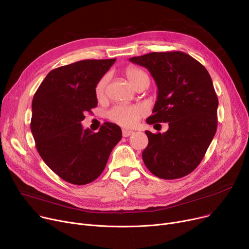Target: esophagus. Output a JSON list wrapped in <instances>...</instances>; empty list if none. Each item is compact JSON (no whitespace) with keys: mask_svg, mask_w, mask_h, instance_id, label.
<instances>
[{"mask_svg":"<svg viewBox=\"0 0 249 249\" xmlns=\"http://www.w3.org/2000/svg\"><path fill=\"white\" fill-rule=\"evenodd\" d=\"M133 131H129V129H125V128H124L123 129V137H124V138H127V137H129L131 135H133Z\"/></svg>","mask_w":249,"mask_h":249,"instance_id":"obj_1","label":"esophagus"}]
</instances>
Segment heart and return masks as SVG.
I'll use <instances>...</instances> for the list:
<instances>
[{"instance_id": "1", "label": "heart", "mask_w": 249, "mask_h": 249, "mask_svg": "<svg viewBox=\"0 0 249 249\" xmlns=\"http://www.w3.org/2000/svg\"><path fill=\"white\" fill-rule=\"evenodd\" d=\"M124 74L131 84L136 88L140 83L143 81H149V76L137 67L129 66L125 69ZM108 83V76L104 75L102 76L99 81L97 82L95 87V94L98 99H102L105 96L106 86ZM146 114V108L142 105H127V104H121L116 105L108 112L109 120L113 123L125 126V127H132L135 126L142 116Z\"/></svg>"}]
</instances>
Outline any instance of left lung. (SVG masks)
Here are the masks:
<instances>
[{
  "mask_svg": "<svg viewBox=\"0 0 249 249\" xmlns=\"http://www.w3.org/2000/svg\"><path fill=\"white\" fill-rule=\"evenodd\" d=\"M149 70L158 87L147 124L168 123L166 133L146 131L149 143L142 157L159 178L176 179L193 172L214 138L218 97L207 69L182 52L150 53L129 58Z\"/></svg>",
  "mask_w": 249,
  "mask_h": 249,
  "instance_id": "obj_1",
  "label": "left lung"
}]
</instances>
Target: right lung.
<instances>
[{
    "label": "right lung",
    "mask_w": 249,
    "mask_h": 249,
    "mask_svg": "<svg viewBox=\"0 0 249 249\" xmlns=\"http://www.w3.org/2000/svg\"><path fill=\"white\" fill-rule=\"evenodd\" d=\"M114 62L84 60L53 69L33 96L30 128L36 150L67 182L95 180L122 139L121 127L111 123H104L98 133L81 125L84 114L97 106V82Z\"/></svg>",
    "instance_id": "add662e5"
}]
</instances>
